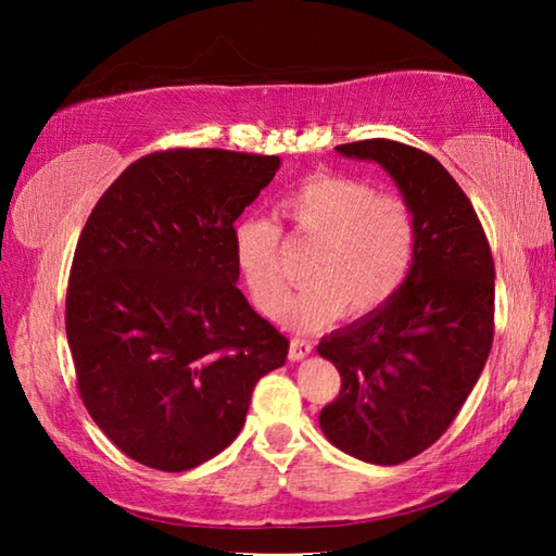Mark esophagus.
I'll list each match as a JSON object with an SVG mask.
<instances>
[{
    "mask_svg": "<svg viewBox=\"0 0 556 556\" xmlns=\"http://www.w3.org/2000/svg\"><path fill=\"white\" fill-rule=\"evenodd\" d=\"M312 351H314V345L304 341V338H291V343H289L291 361H304L306 355H312Z\"/></svg>",
    "mask_w": 556,
    "mask_h": 556,
    "instance_id": "34e87169",
    "label": "esophagus"
}]
</instances>
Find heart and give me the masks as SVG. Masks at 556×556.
<instances>
[{"instance_id":"heart-1","label":"heart","mask_w":556,"mask_h":556,"mask_svg":"<svg viewBox=\"0 0 556 556\" xmlns=\"http://www.w3.org/2000/svg\"><path fill=\"white\" fill-rule=\"evenodd\" d=\"M281 211L301 235L318 240L306 267L312 285L281 308L287 326L312 331L341 312L368 316L402 287L417 230L409 205L397 195H378V188L357 178L316 176L291 191ZM232 248L257 308L277 314L287 296L277 225L267 218L238 223Z\"/></svg>"}]
</instances>
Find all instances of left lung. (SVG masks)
I'll return each mask as SVG.
<instances>
[{
  "instance_id": "obj_1",
  "label": "left lung",
  "mask_w": 556,
  "mask_h": 556,
  "mask_svg": "<svg viewBox=\"0 0 556 556\" xmlns=\"http://www.w3.org/2000/svg\"><path fill=\"white\" fill-rule=\"evenodd\" d=\"M336 152L390 174L417 235L388 304L318 343L341 372V392L318 425L343 454L397 466L444 434L481 378L493 345L495 267L473 205L434 156L390 139Z\"/></svg>"
}]
</instances>
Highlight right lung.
Returning <instances> with one entry per match:
<instances>
[{"mask_svg":"<svg viewBox=\"0 0 556 556\" xmlns=\"http://www.w3.org/2000/svg\"><path fill=\"white\" fill-rule=\"evenodd\" d=\"M279 156L172 149L127 166L75 248L65 333L80 397L122 454L188 470L240 434L289 341L235 287V220Z\"/></svg>","mask_w":556,"mask_h":556,"instance_id":"right-lung-1","label":"right lung"}]
</instances>
